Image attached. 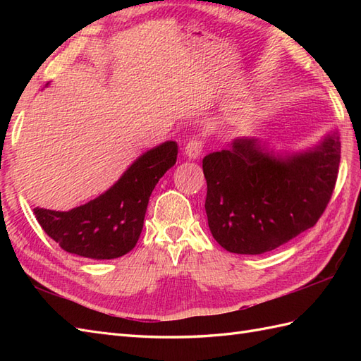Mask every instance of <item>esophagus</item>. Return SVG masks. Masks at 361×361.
Here are the masks:
<instances>
[{"label": "esophagus", "instance_id": "34e87169", "mask_svg": "<svg viewBox=\"0 0 361 361\" xmlns=\"http://www.w3.org/2000/svg\"><path fill=\"white\" fill-rule=\"evenodd\" d=\"M202 149H203V141L200 140V137H192V140H189L188 144L185 145V153L188 158L195 159L200 157Z\"/></svg>", "mask_w": 361, "mask_h": 361}]
</instances>
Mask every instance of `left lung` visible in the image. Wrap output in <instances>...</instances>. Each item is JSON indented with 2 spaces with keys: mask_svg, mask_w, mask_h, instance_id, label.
Masks as SVG:
<instances>
[{
  "mask_svg": "<svg viewBox=\"0 0 361 361\" xmlns=\"http://www.w3.org/2000/svg\"><path fill=\"white\" fill-rule=\"evenodd\" d=\"M340 153L332 132L295 155H273L255 137L206 155L204 209L214 239L229 252L262 255L312 228L332 197Z\"/></svg>",
  "mask_w": 361,
  "mask_h": 361,
  "instance_id": "1",
  "label": "left lung"
}]
</instances>
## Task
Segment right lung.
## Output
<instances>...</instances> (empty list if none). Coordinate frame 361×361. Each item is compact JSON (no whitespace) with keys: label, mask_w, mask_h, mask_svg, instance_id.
<instances>
[{"label":"right lung","mask_w":361,"mask_h":361,"mask_svg":"<svg viewBox=\"0 0 361 361\" xmlns=\"http://www.w3.org/2000/svg\"><path fill=\"white\" fill-rule=\"evenodd\" d=\"M178 145L166 141L137 158L114 185L87 204L71 211L34 208L43 231L59 247L88 259H116L140 239L149 198L169 169L176 163Z\"/></svg>","instance_id":"1"}]
</instances>
